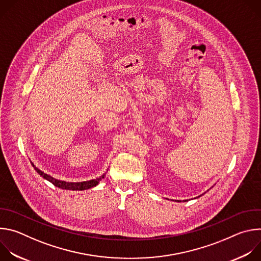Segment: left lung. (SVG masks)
Here are the masks:
<instances>
[{"instance_id":"obj_1","label":"left lung","mask_w":261,"mask_h":261,"mask_svg":"<svg viewBox=\"0 0 261 261\" xmlns=\"http://www.w3.org/2000/svg\"><path fill=\"white\" fill-rule=\"evenodd\" d=\"M212 188H213V187H212ZM210 189H211V188H210ZM210 189H208V190H210ZM208 190H207V191H208ZM204 193H205V192H204ZM204 193H202V194H200V195H199V196H196V197H194V199H196V198H198V197H200V196H202V195H203V194H204ZM174 201H176V202H180V200H174ZM182 201H184V202H186V201H188V199H185V200H182Z\"/></svg>"}]
</instances>
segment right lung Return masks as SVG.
<instances>
[{
  "instance_id": "1",
  "label": "right lung",
  "mask_w": 261,
  "mask_h": 261,
  "mask_svg": "<svg viewBox=\"0 0 261 261\" xmlns=\"http://www.w3.org/2000/svg\"><path fill=\"white\" fill-rule=\"evenodd\" d=\"M33 167L35 168V170L38 172L43 178H45L46 180L50 181L51 184H54L56 187H59L61 189H65V190H72V191H83V190H88L91 189L93 187H96V186L99 184V181L101 179L104 178V176L106 175V172H104L102 175H100L99 177L90 179V180H84V181H66V180H62V179H58L55 178L54 176L43 172L42 170H40L38 167H36L33 163H32Z\"/></svg>"
}]
</instances>
